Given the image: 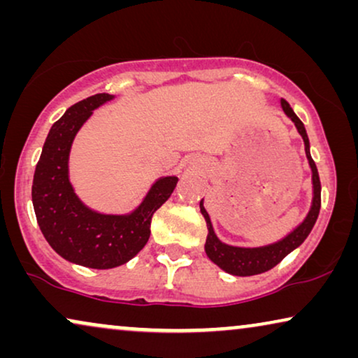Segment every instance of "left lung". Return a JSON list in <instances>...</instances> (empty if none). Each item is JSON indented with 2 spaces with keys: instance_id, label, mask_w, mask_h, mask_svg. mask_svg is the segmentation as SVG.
Listing matches in <instances>:
<instances>
[{
  "instance_id": "1",
  "label": "left lung",
  "mask_w": 358,
  "mask_h": 358,
  "mask_svg": "<svg viewBox=\"0 0 358 358\" xmlns=\"http://www.w3.org/2000/svg\"><path fill=\"white\" fill-rule=\"evenodd\" d=\"M280 104H282L283 112H285V115L293 122V124H295L298 134L301 135L303 141H305V153L311 168V182H313L311 207L305 220H303V222L298 224L293 231L288 233L285 238H282L280 241L267 244V246H259V248H239V246H229V244L220 241L212 227V220H210L207 210L203 207V199L200 200V212H202L208 228L207 241H205V252H207L210 261L217 264L222 271L231 273V275L249 277V275H257V273L271 271V268L275 267L283 257L288 256L292 251H295L298 246H301V243L305 241L308 234L311 233V229L315 227L317 220V215H320L321 182H320V174H317V168L310 153V140H308L305 125H303V122L298 119L296 114L293 112L290 104H288L285 99H282Z\"/></svg>"
}]
</instances>
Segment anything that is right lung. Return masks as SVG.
Returning <instances> with one entry per match:
<instances>
[{"label":"right lung","mask_w":358,"mask_h":358,"mask_svg":"<svg viewBox=\"0 0 358 358\" xmlns=\"http://www.w3.org/2000/svg\"><path fill=\"white\" fill-rule=\"evenodd\" d=\"M112 94L86 97L52 125L32 182V203L47 243L63 259L90 268H114L135 257L151 233V218L171 197L176 176L156 179L134 212L112 215L96 212L81 202L70 182L68 161L73 140L97 107Z\"/></svg>","instance_id":"add662e5"}]
</instances>
